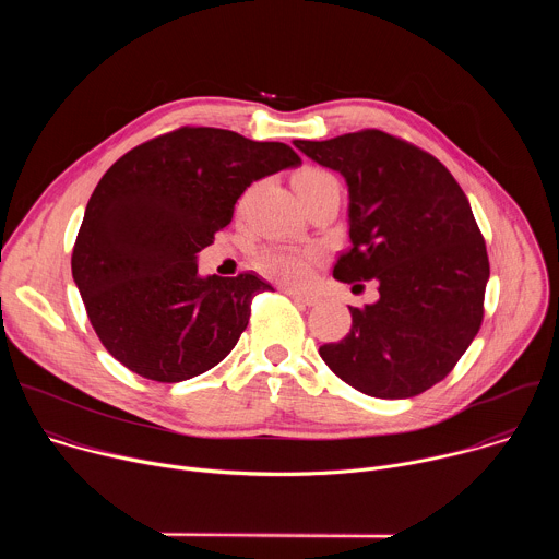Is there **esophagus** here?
I'll use <instances>...</instances> for the list:
<instances>
[{
  "label": "esophagus",
  "instance_id": "obj_1",
  "mask_svg": "<svg viewBox=\"0 0 559 559\" xmlns=\"http://www.w3.org/2000/svg\"><path fill=\"white\" fill-rule=\"evenodd\" d=\"M289 298H294V300H298V302H302V305H307V307H313L318 300V296H313V294H302V292H298V289H292V287H285L283 289Z\"/></svg>",
  "mask_w": 559,
  "mask_h": 559
}]
</instances>
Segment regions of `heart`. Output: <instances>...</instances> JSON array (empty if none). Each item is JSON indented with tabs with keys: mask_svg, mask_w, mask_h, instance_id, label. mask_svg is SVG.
I'll return each mask as SVG.
<instances>
[{
	"mask_svg": "<svg viewBox=\"0 0 559 559\" xmlns=\"http://www.w3.org/2000/svg\"><path fill=\"white\" fill-rule=\"evenodd\" d=\"M323 179H334L332 175L307 168L300 170L292 183L294 188L305 186V183H316ZM318 261V254L313 250H300V248H270L259 257V267L265 276L285 283V285H305L311 278L313 265Z\"/></svg>",
	"mask_w": 559,
	"mask_h": 559,
	"instance_id": "heart-1",
	"label": "heart"
}]
</instances>
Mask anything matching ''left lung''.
<instances>
[{
  "mask_svg": "<svg viewBox=\"0 0 559 559\" xmlns=\"http://www.w3.org/2000/svg\"><path fill=\"white\" fill-rule=\"evenodd\" d=\"M294 145L347 183L352 248L334 278H373L380 294L349 307V334L318 354L367 395L401 401L427 391L483 325L489 257L468 199L436 156L380 130Z\"/></svg>",
  "mask_w": 559,
  "mask_h": 559,
  "instance_id": "8db88e82",
  "label": "left lung"
}]
</instances>
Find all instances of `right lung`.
I'll return each mask as SVG.
<instances>
[{
	"label": "right lung",
	"mask_w": 559,
	"mask_h": 559,
	"mask_svg": "<svg viewBox=\"0 0 559 559\" xmlns=\"http://www.w3.org/2000/svg\"><path fill=\"white\" fill-rule=\"evenodd\" d=\"M300 156L278 141L181 128L136 145L102 177L72 250V278L104 347L130 371L181 382L218 365L250 305L257 274H199V252L254 181Z\"/></svg>",
	"instance_id": "add662e5"
}]
</instances>
